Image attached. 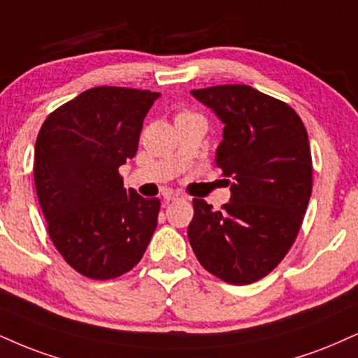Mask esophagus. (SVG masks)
I'll return each instance as SVG.
<instances>
[{"label":"esophagus","mask_w":358,"mask_h":358,"mask_svg":"<svg viewBox=\"0 0 358 358\" xmlns=\"http://www.w3.org/2000/svg\"><path fill=\"white\" fill-rule=\"evenodd\" d=\"M163 198H165V201H175V200H182L183 195H180V193H175L171 190H166L163 193Z\"/></svg>","instance_id":"1"}]
</instances>
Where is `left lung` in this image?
Segmentation results:
<instances>
[{
  "label": "left lung",
  "instance_id": "obj_1",
  "mask_svg": "<svg viewBox=\"0 0 358 358\" xmlns=\"http://www.w3.org/2000/svg\"><path fill=\"white\" fill-rule=\"evenodd\" d=\"M223 123L217 166L230 201L215 212L201 198L188 240L205 270L247 285L277 266L295 242L312 195V155L302 120L287 103L248 85L193 90Z\"/></svg>",
  "mask_w": 358,
  "mask_h": 358
}]
</instances>
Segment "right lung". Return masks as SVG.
<instances>
[{"instance_id":"add662e5","label":"right lung","mask_w":358,"mask_h":358,"mask_svg":"<svg viewBox=\"0 0 358 358\" xmlns=\"http://www.w3.org/2000/svg\"><path fill=\"white\" fill-rule=\"evenodd\" d=\"M160 93L98 86L55 110L34 146V185L56 250L76 272L110 280L143 257L160 200L123 187L118 168L136 155Z\"/></svg>"}]
</instances>
